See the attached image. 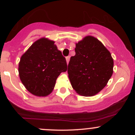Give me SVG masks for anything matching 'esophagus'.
I'll use <instances>...</instances> for the list:
<instances>
[{
	"instance_id": "obj_1",
	"label": "esophagus",
	"mask_w": 135,
	"mask_h": 135,
	"mask_svg": "<svg viewBox=\"0 0 135 135\" xmlns=\"http://www.w3.org/2000/svg\"><path fill=\"white\" fill-rule=\"evenodd\" d=\"M70 56H67L66 57V63H67V64H69V62L70 61Z\"/></svg>"
}]
</instances>
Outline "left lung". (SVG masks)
Returning a JSON list of instances; mask_svg holds the SVG:
<instances>
[{"label":"left lung","mask_w":135,"mask_h":135,"mask_svg":"<svg viewBox=\"0 0 135 135\" xmlns=\"http://www.w3.org/2000/svg\"><path fill=\"white\" fill-rule=\"evenodd\" d=\"M68 74L73 89L84 97H93L107 84L113 74L114 60L98 39L88 35L75 44Z\"/></svg>","instance_id":"obj_1"}]
</instances>
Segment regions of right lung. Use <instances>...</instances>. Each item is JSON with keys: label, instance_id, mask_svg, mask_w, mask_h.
<instances>
[{"label": "right lung", "instance_id": "1", "mask_svg": "<svg viewBox=\"0 0 135 135\" xmlns=\"http://www.w3.org/2000/svg\"><path fill=\"white\" fill-rule=\"evenodd\" d=\"M66 70L65 58L55 41L46 37L32 44L21 56L18 65L21 83L30 93L39 97L51 93L56 79Z\"/></svg>", "mask_w": 135, "mask_h": 135}]
</instances>
